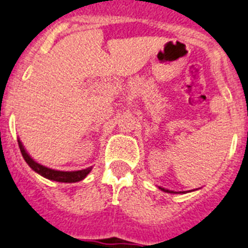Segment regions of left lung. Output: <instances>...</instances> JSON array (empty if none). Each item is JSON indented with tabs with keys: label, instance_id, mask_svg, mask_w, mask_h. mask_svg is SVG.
<instances>
[{
	"label": "left lung",
	"instance_id": "8db88e82",
	"mask_svg": "<svg viewBox=\"0 0 248 248\" xmlns=\"http://www.w3.org/2000/svg\"><path fill=\"white\" fill-rule=\"evenodd\" d=\"M161 189H162L163 192H169V193H176V192H173V191H170V189H166V188H163V187H160ZM181 193V192H180Z\"/></svg>",
	"mask_w": 248,
	"mask_h": 248
}]
</instances>
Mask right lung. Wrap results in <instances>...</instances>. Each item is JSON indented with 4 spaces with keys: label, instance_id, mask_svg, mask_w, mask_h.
<instances>
[{
    "label": "right lung",
    "instance_id": "right-lung-1",
    "mask_svg": "<svg viewBox=\"0 0 248 248\" xmlns=\"http://www.w3.org/2000/svg\"><path fill=\"white\" fill-rule=\"evenodd\" d=\"M18 146H20L21 154H22L23 158L29 166L31 167L33 171H36L37 173H40L41 176L48 178V180L57 181V182H67V184H72V182H78V181L83 180L86 176L90 173L91 171V167H88L86 170H81V171H71V172H64V171H56V170L48 169V167H45V166L40 165L34 160H32L31 156H30L27 152H26L25 147H23L22 142L18 140Z\"/></svg>",
    "mask_w": 248,
    "mask_h": 248
}]
</instances>
